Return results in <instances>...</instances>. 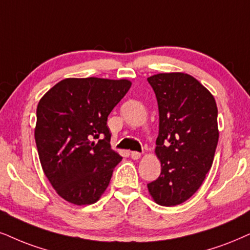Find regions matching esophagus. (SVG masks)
<instances>
[{"label":"esophagus","instance_id":"obj_1","mask_svg":"<svg viewBox=\"0 0 250 250\" xmlns=\"http://www.w3.org/2000/svg\"><path fill=\"white\" fill-rule=\"evenodd\" d=\"M130 155L133 160H138V159L141 158V154L139 152H131Z\"/></svg>","mask_w":250,"mask_h":250}]
</instances>
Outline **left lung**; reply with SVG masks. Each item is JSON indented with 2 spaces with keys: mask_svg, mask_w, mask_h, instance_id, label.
<instances>
[{
  "mask_svg": "<svg viewBox=\"0 0 250 250\" xmlns=\"http://www.w3.org/2000/svg\"><path fill=\"white\" fill-rule=\"evenodd\" d=\"M147 81L159 106L156 156L161 174L147 184L153 199L175 206L190 198L212 167L219 131L214 97L195 78L161 73Z\"/></svg>",
  "mask_w": 250,
  "mask_h": 250,
  "instance_id": "obj_1",
  "label": "left lung"
}]
</instances>
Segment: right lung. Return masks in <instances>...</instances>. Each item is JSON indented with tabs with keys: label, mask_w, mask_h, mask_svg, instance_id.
Masks as SVG:
<instances>
[{
	"label": "right lung",
	"mask_w": 250,
	"mask_h": 250,
	"mask_svg": "<svg viewBox=\"0 0 250 250\" xmlns=\"http://www.w3.org/2000/svg\"><path fill=\"white\" fill-rule=\"evenodd\" d=\"M131 84L128 80L64 79L39 101L35 130L39 160L67 202L94 204L109 186L122 156L111 149L107 116Z\"/></svg>",
	"instance_id": "obj_1"
}]
</instances>
